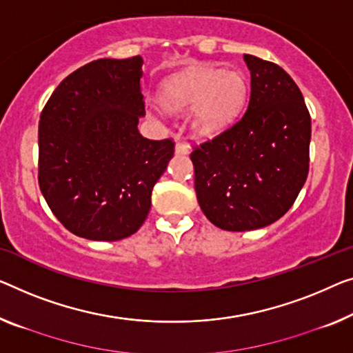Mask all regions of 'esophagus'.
<instances>
[{
    "instance_id": "1",
    "label": "esophagus",
    "mask_w": 353,
    "mask_h": 353,
    "mask_svg": "<svg viewBox=\"0 0 353 353\" xmlns=\"http://www.w3.org/2000/svg\"><path fill=\"white\" fill-rule=\"evenodd\" d=\"M190 149L187 144H183L182 141H176V155H187Z\"/></svg>"
}]
</instances>
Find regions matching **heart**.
<instances>
[{
	"instance_id": "1",
	"label": "heart",
	"mask_w": 353,
	"mask_h": 353,
	"mask_svg": "<svg viewBox=\"0 0 353 353\" xmlns=\"http://www.w3.org/2000/svg\"><path fill=\"white\" fill-rule=\"evenodd\" d=\"M247 98V81L239 71L194 68L168 77L159 88V101L166 112H193V130L217 136L236 122Z\"/></svg>"
}]
</instances>
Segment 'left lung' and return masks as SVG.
I'll list each match as a JSON object with an SVG mask.
<instances>
[{
    "instance_id": "left-lung-1",
    "label": "left lung",
    "mask_w": 353,
    "mask_h": 353,
    "mask_svg": "<svg viewBox=\"0 0 353 353\" xmlns=\"http://www.w3.org/2000/svg\"><path fill=\"white\" fill-rule=\"evenodd\" d=\"M244 61L250 71L245 114L190 155L199 208L227 231L274 223L309 172L311 115L298 85L274 63L247 54Z\"/></svg>"
}]
</instances>
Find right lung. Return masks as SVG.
<instances>
[{
    "instance_id": "add662e5",
    "label": "right lung",
    "mask_w": 353,
    "mask_h": 353,
    "mask_svg": "<svg viewBox=\"0 0 353 353\" xmlns=\"http://www.w3.org/2000/svg\"><path fill=\"white\" fill-rule=\"evenodd\" d=\"M143 59H101L79 68L39 120V188L60 223L90 241L134 234L152 188L174 155L171 139L139 133Z\"/></svg>"
}]
</instances>
